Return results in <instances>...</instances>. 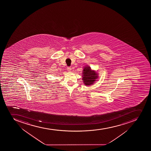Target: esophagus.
Returning <instances> with one entry per match:
<instances>
[{
    "label": "esophagus",
    "instance_id": "obj_1",
    "mask_svg": "<svg viewBox=\"0 0 151 151\" xmlns=\"http://www.w3.org/2000/svg\"><path fill=\"white\" fill-rule=\"evenodd\" d=\"M67 71L68 72L71 71V68L70 67H68L67 68Z\"/></svg>",
    "mask_w": 151,
    "mask_h": 151
}]
</instances>
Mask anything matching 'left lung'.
<instances>
[{"mask_svg":"<svg viewBox=\"0 0 151 151\" xmlns=\"http://www.w3.org/2000/svg\"><path fill=\"white\" fill-rule=\"evenodd\" d=\"M83 80L86 86L91 85L98 78V75L96 72L91 70L90 67H85L83 71Z\"/></svg>","mask_w":151,"mask_h":151,"instance_id":"8db88e82","label":"left lung"}]
</instances>
